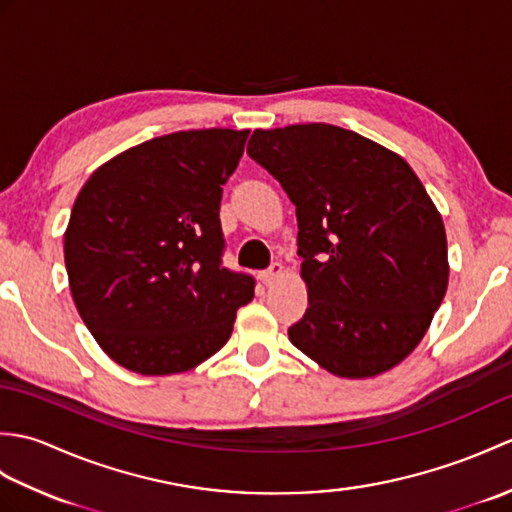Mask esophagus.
<instances>
[{
	"instance_id": "34e87169",
	"label": "esophagus",
	"mask_w": 512,
	"mask_h": 512,
	"mask_svg": "<svg viewBox=\"0 0 512 512\" xmlns=\"http://www.w3.org/2000/svg\"><path fill=\"white\" fill-rule=\"evenodd\" d=\"M284 273V266H281L279 262H275V264H270L264 273H262V281L266 286H270V284H275V279Z\"/></svg>"
}]
</instances>
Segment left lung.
<instances>
[{
  "mask_svg": "<svg viewBox=\"0 0 512 512\" xmlns=\"http://www.w3.org/2000/svg\"><path fill=\"white\" fill-rule=\"evenodd\" d=\"M248 156L297 206L308 310L288 336L343 378L383 374L413 352L449 284L442 217L394 151L350 129H255Z\"/></svg>",
  "mask_w": 512,
  "mask_h": 512,
  "instance_id": "obj_1",
  "label": "left lung"
}]
</instances>
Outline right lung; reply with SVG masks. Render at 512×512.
I'll list each match as a JSON object with an SVG mask.
<instances>
[{"label": "right lung", "instance_id": "obj_1", "mask_svg": "<svg viewBox=\"0 0 512 512\" xmlns=\"http://www.w3.org/2000/svg\"><path fill=\"white\" fill-rule=\"evenodd\" d=\"M248 132L193 129L123 151L83 184L65 270L105 354L145 376L187 372L233 332L255 279L222 264V184Z\"/></svg>", "mask_w": 512, "mask_h": 512}]
</instances>
